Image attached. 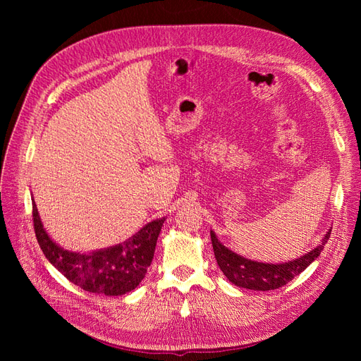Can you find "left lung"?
<instances>
[{
	"label": "left lung",
	"instance_id": "obj_1",
	"mask_svg": "<svg viewBox=\"0 0 361 361\" xmlns=\"http://www.w3.org/2000/svg\"><path fill=\"white\" fill-rule=\"evenodd\" d=\"M331 231L326 232L322 239V244L314 247L304 256L285 262V264H264V262L250 260L233 253L232 250L224 247L218 241L215 233L211 231V239L214 247V255L216 264L223 271V274L239 288L251 290H274L285 286L293 277L307 268L313 260L318 259L324 245L329 241Z\"/></svg>",
	"mask_w": 361,
	"mask_h": 361
}]
</instances>
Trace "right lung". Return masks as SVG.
<instances>
[{"instance_id": "add662e5", "label": "right lung", "mask_w": 361, "mask_h": 361, "mask_svg": "<svg viewBox=\"0 0 361 361\" xmlns=\"http://www.w3.org/2000/svg\"><path fill=\"white\" fill-rule=\"evenodd\" d=\"M164 220L166 218L147 223L123 244L92 253H73L61 248L49 238L32 200V223L45 257L73 285L108 297H118L133 290L145 279L154 259Z\"/></svg>"}]
</instances>
